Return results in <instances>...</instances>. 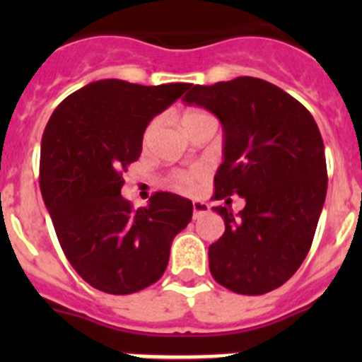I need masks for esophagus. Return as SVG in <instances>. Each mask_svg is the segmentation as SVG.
Returning <instances> with one entry per match:
<instances>
[{"label":"esophagus","mask_w":362,"mask_h":362,"mask_svg":"<svg viewBox=\"0 0 362 362\" xmlns=\"http://www.w3.org/2000/svg\"><path fill=\"white\" fill-rule=\"evenodd\" d=\"M192 209H194V219H197L199 216L209 212L210 206L206 203H203V201H194V203H192Z\"/></svg>","instance_id":"esophagus-1"}]
</instances>
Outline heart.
<instances>
[{"label": "heart", "mask_w": 362, "mask_h": 362, "mask_svg": "<svg viewBox=\"0 0 362 362\" xmlns=\"http://www.w3.org/2000/svg\"><path fill=\"white\" fill-rule=\"evenodd\" d=\"M199 121H216V117H212L210 114H206V112L203 110H190L183 116V127L192 123H199ZM156 129H158V119L152 121V123L146 127L145 134H143V143L150 141V137L156 132ZM203 177L204 174L201 170L175 172V174H172V185H174L175 188H179V190H192V188L197 187V185L203 181Z\"/></svg>", "instance_id": "heart-1"}]
</instances>
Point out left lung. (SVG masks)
I'll return each instance as SVG.
<instances>
[{"label": "left lung", "mask_w": 362, "mask_h": 362, "mask_svg": "<svg viewBox=\"0 0 362 362\" xmlns=\"http://www.w3.org/2000/svg\"><path fill=\"white\" fill-rule=\"evenodd\" d=\"M183 99L216 114L225 130L212 199L246 201L239 214L214 206L225 219V233L209 248L214 279L243 296L279 288L305 261L325 204L317 123L279 86L248 76L196 85Z\"/></svg>", "instance_id": "obj_1"}]
</instances>
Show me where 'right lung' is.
Masks as SVG:
<instances>
[{
	"label": "right lung",
	"mask_w": 362,
	"mask_h": 362,
	"mask_svg": "<svg viewBox=\"0 0 362 362\" xmlns=\"http://www.w3.org/2000/svg\"><path fill=\"white\" fill-rule=\"evenodd\" d=\"M188 88L101 79L63 99L45 127L41 196L69 263L101 292L127 296L161 279L172 241L190 223L192 201L170 192L139 210L121 196L146 124Z\"/></svg>",
	"instance_id": "add662e5"
}]
</instances>
